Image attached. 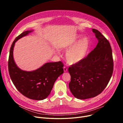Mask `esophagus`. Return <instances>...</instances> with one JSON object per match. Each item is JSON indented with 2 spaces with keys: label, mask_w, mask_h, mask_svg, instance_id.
Wrapping results in <instances>:
<instances>
[{
  "label": "esophagus",
  "mask_w": 123,
  "mask_h": 123,
  "mask_svg": "<svg viewBox=\"0 0 123 123\" xmlns=\"http://www.w3.org/2000/svg\"><path fill=\"white\" fill-rule=\"evenodd\" d=\"M63 69H64V72H66L67 71V68L66 67H64Z\"/></svg>",
  "instance_id": "1"
}]
</instances>
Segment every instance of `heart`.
<instances>
[{"mask_svg": "<svg viewBox=\"0 0 123 123\" xmlns=\"http://www.w3.org/2000/svg\"><path fill=\"white\" fill-rule=\"evenodd\" d=\"M78 36L76 39L68 44L65 49L68 50L66 54V59L70 64H75L83 61L86 56L90 48V41L87 38L81 39Z\"/></svg>", "mask_w": 123, "mask_h": 123, "instance_id": "obj_1", "label": "heart"}]
</instances>
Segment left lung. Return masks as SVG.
I'll use <instances>...</instances> for the list:
<instances>
[{
	"label": "left lung",
	"instance_id": "8db88e82",
	"mask_svg": "<svg viewBox=\"0 0 123 123\" xmlns=\"http://www.w3.org/2000/svg\"><path fill=\"white\" fill-rule=\"evenodd\" d=\"M98 40L96 47L81 62L68 68L69 88L79 99L94 97L108 85L113 71L112 49L109 41L97 30L92 29Z\"/></svg>",
	"mask_w": 123,
	"mask_h": 123
}]
</instances>
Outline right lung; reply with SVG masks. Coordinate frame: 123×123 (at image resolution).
Segmentation results:
<instances>
[{"label":"right lung","mask_w":123,"mask_h":123,"mask_svg":"<svg viewBox=\"0 0 123 123\" xmlns=\"http://www.w3.org/2000/svg\"><path fill=\"white\" fill-rule=\"evenodd\" d=\"M32 31L22 32L12 42L10 50L8 69L13 85L22 95L31 99L42 100L49 96L57 78L64 73V65L61 61L49 62L31 72L23 71L16 66L13 57L15 43Z\"/></svg>","instance_id":"right-lung-1"}]
</instances>
